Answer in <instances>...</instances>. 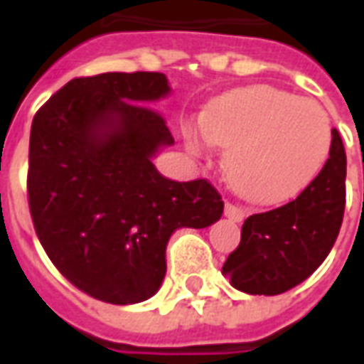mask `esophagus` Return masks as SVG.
I'll return each mask as SVG.
<instances>
[{"label": "esophagus", "instance_id": "1", "mask_svg": "<svg viewBox=\"0 0 364 364\" xmlns=\"http://www.w3.org/2000/svg\"><path fill=\"white\" fill-rule=\"evenodd\" d=\"M224 216H228L230 220L234 222H242L245 218V210L242 206L234 205V203H226V206H224Z\"/></svg>", "mask_w": 364, "mask_h": 364}]
</instances>
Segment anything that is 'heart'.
I'll use <instances>...</instances> for the list:
<instances>
[{"mask_svg":"<svg viewBox=\"0 0 364 364\" xmlns=\"http://www.w3.org/2000/svg\"><path fill=\"white\" fill-rule=\"evenodd\" d=\"M197 130L187 132L191 150L206 140L226 154L234 189L259 205H279L306 189L326 164L331 122L326 109L273 85L228 91L206 105Z\"/></svg>","mask_w":364,"mask_h":364,"instance_id":"heart-1","label":"heart"}]
</instances>
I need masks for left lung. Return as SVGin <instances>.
Listing matches in <instances>:
<instances>
[{"label":"left lung","instance_id":"1","mask_svg":"<svg viewBox=\"0 0 364 364\" xmlns=\"http://www.w3.org/2000/svg\"><path fill=\"white\" fill-rule=\"evenodd\" d=\"M347 158L336 128L318 177L294 200L253 214L222 267L232 287L247 294H281L308 279L336 244L345 213Z\"/></svg>","mask_w":364,"mask_h":364}]
</instances>
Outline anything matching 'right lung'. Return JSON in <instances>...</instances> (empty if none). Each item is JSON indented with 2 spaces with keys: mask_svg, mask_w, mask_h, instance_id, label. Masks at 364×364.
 I'll list each match as a JSON object with an SVG mask.
<instances>
[{
  "mask_svg": "<svg viewBox=\"0 0 364 364\" xmlns=\"http://www.w3.org/2000/svg\"><path fill=\"white\" fill-rule=\"evenodd\" d=\"M159 72L75 77L36 111L28 144L31 218L54 267L85 294L134 304L158 292L177 228H206L224 203L206 179L171 181L151 164L173 136L150 101Z\"/></svg>",
  "mask_w": 364,
  "mask_h": 364,
  "instance_id": "obj_1",
  "label": "right lung"
}]
</instances>
